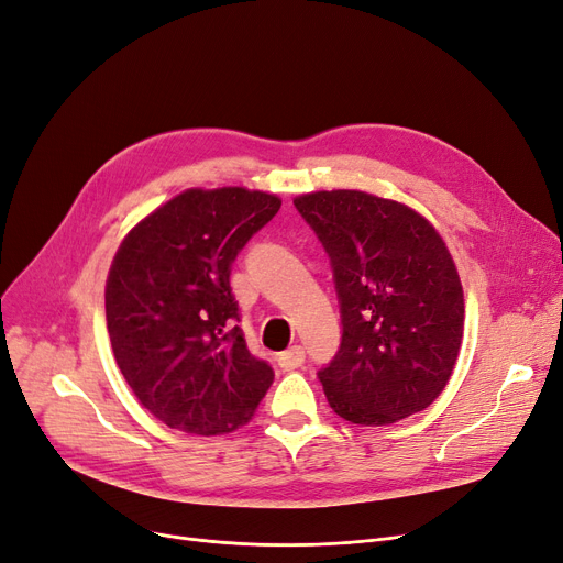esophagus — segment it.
Wrapping results in <instances>:
<instances>
[{
    "label": "esophagus",
    "mask_w": 563,
    "mask_h": 563,
    "mask_svg": "<svg viewBox=\"0 0 563 563\" xmlns=\"http://www.w3.org/2000/svg\"><path fill=\"white\" fill-rule=\"evenodd\" d=\"M303 361H306V352H303L301 345H295V347L285 350L283 354H278V365H280L283 371H287V373L301 368Z\"/></svg>",
    "instance_id": "34e87169"
}]
</instances>
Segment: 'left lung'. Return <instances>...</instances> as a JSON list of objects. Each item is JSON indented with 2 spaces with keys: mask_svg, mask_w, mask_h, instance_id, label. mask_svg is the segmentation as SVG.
I'll list each match as a JSON object with an SVG mask.
<instances>
[{
  "mask_svg": "<svg viewBox=\"0 0 563 563\" xmlns=\"http://www.w3.org/2000/svg\"><path fill=\"white\" fill-rule=\"evenodd\" d=\"M324 246L342 338L317 373L350 423L388 426L442 394L457 361L464 297L442 236L413 209L361 190L299 195Z\"/></svg>",
  "mask_w": 563,
  "mask_h": 563,
  "instance_id": "8db88e82",
  "label": "left lung"
}]
</instances>
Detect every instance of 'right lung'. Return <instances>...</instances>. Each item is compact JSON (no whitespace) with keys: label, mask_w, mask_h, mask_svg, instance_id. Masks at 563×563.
Instances as JSON below:
<instances>
[{"label":"right lung","mask_w":563,"mask_h":563,"mask_svg":"<svg viewBox=\"0 0 563 563\" xmlns=\"http://www.w3.org/2000/svg\"><path fill=\"white\" fill-rule=\"evenodd\" d=\"M276 195L190 188L137 223L106 285L112 352L135 398L192 434L249 423L274 382L236 327L232 264L278 213Z\"/></svg>","instance_id":"add662e5"}]
</instances>
